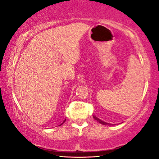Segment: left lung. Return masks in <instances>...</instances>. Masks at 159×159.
Wrapping results in <instances>:
<instances>
[{
  "mask_svg": "<svg viewBox=\"0 0 159 159\" xmlns=\"http://www.w3.org/2000/svg\"><path fill=\"white\" fill-rule=\"evenodd\" d=\"M93 118H94L95 120H96L98 122H99V123H101V125H108V126H111V125H113L112 124H109V123H107V122H105V121H102V120H101V119H98V117H96V116H93Z\"/></svg>",
  "mask_w": 159,
  "mask_h": 159,
  "instance_id": "obj_1",
  "label": "left lung"
}]
</instances>
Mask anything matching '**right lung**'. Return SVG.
<instances>
[{"mask_svg":"<svg viewBox=\"0 0 159 159\" xmlns=\"http://www.w3.org/2000/svg\"><path fill=\"white\" fill-rule=\"evenodd\" d=\"M65 121H66V119H64V121H63V122H62L61 124H60V125H58V126H61V125H63V124H64V123L65 122Z\"/></svg>","mask_w":159,"mask_h":159,"instance_id":"1","label":"right lung"}]
</instances>
